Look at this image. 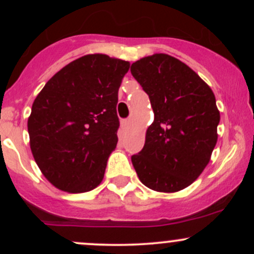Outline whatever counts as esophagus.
<instances>
[{"label": "esophagus", "instance_id": "obj_1", "mask_svg": "<svg viewBox=\"0 0 254 254\" xmlns=\"http://www.w3.org/2000/svg\"><path fill=\"white\" fill-rule=\"evenodd\" d=\"M129 123H130V122L127 121V119H123V121H122V129H123V130L127 129V127H129Z\"/></svg>", "mask_w": 254, "mask_h": 254}]
</instances>
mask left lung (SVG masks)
I'll return each mask as SVG.
<instances>
[{"label":"left lung","mask_w":254,"mask_h":254,"mask_svg":"<svg viewBox=\"0 0 254 254\" xmlns=\"http://www.w3.org/2000/svg\"><path fill=\"white\" fill-rule=\"evenodd\" d=\"M130 70L154 111L143 149L131 156L133 168L151 190H183L199 177L216 145L214 93L190 66L165 54L141 58Z\"/></svg>","instance_id":"1"}]
</instances>
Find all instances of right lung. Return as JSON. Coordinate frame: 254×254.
<instances>
[{"label":"right lung","instance_id":"obj_1","mask_svg":"<svg viewBox=\"0 0 254 254\" xmlns=\"http://www.w3.org/2000/svg\"><path fill=\"white\" fill-rule=\"evenodd\" d=\"M129 62L87 55L44 86L28 118L31 150L44 177L60 190L81 193L101 183L118 142V89Z\"/></svg>","mask_w":254,"mask_h":254}]
</instances>
